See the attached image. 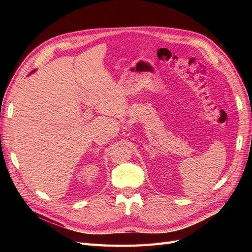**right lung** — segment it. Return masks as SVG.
<instances>
[{
    "label": "right lung",
    "mask_w": 252,
    "mask_h": 252,
    "mask_svg": "<svg viewBox=\"0 0 252 252\" xmlns=\"http://www.w3.org/2000/svg\"><path fill=\"white\" fill-rule=\"evenodd\" d=\"M32 72H34V71H32Z\"/></svg>",
    "instance_id": "add662e5"
}]
</instances>
